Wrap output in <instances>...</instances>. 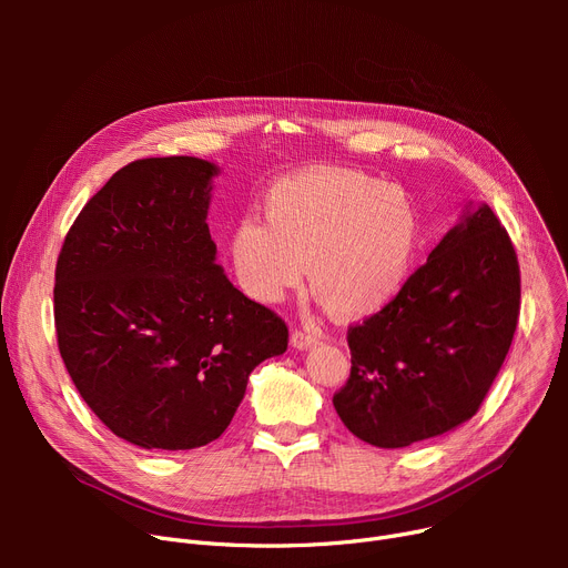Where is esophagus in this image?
Listing matches in <instances>:
<instances>
[{
    "instance_id": "1",
    "label": "esophagus",
    "mask_w": 568,
    "mask_h": 568,
    "mask_svg": "<svg viewBox=\"0 0 568 568\" xmlns=\"http://www.w3.org/2000/svg\"><path fill=\"white\" fill-rule=\"evenodd\" d=\"M317 338H320L317 332H311V329H294L292 336H290V343H292V347H296V349H308V347H313V345L317 343Z\"/></svg>"
}]
</instances>
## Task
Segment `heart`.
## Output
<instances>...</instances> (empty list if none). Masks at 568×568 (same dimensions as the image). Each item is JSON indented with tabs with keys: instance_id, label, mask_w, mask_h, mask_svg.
Returning a JSON list of instances; mask_svg holds the SVG:
<instances>
[{
	"instance_id": "heart-1",
	"label": "heart",
	"mask_w": 568,
	"mask_h": 568,
	"mask_svg": "<svg viewBox=\"0 0 568 568\" xmlns=\"http://www.w3.org/2000/svg\"><path fill=\"white\" fill-rule=\"evenodd\" d=\"M264 219H242L230 257L242 287L276 304L308 266V285L341 320L379 313L403 290L422 239L414 200L341 168L287 174L266 191Z\"/></svg>"
}]
</instances>
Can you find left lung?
Here are the masks:
<instances>
[{"mask_svg": "<svg viewBox=\"0 0 568 568\" xmlns=\"http://www.w3.org/2000/svg\"><path fill=\"white\" fill-rule=\"evenodd\" d=\"M520 313V268L488 204L465 206L396 300L349 326V379L334 407L352 435L403 449L481 407Z\"/></svg>", "mask_w": 568, "mask_h": 568, "instance_id": "1", "label": "left lung"}]
</instances>
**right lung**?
<instances>
[{
	"mask_svg": "<svg viewBox=\"0 0 568 568\" xmlns=\"http://www.w3.org/2000/svg\"><path fill=\"white\" fill-rule=\"evenodd\" d=\"M219 165L142 159L71 225L54 272V329L75 389L140 449L214 442L248 375L287 349L285 322L239 292L206 225Z\"/></svg>",
	"mask_w": 568,
	"mask_h": 568,
	"instance_id": "right-lung-1",
	"label": "right lung"
}]
</instances>
